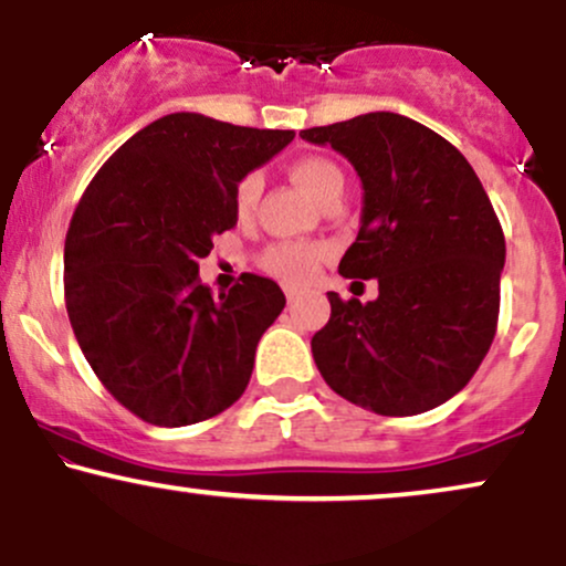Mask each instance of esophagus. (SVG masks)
I'll list each match as a JSON object with an SVG mask.
<instances>
[{"label": "esophagus", "mask_w": 566, "mask_h": 566, "mask_svg": "<svg viewBox=\"0 0 566 566\" xmlns=\"http://www.w3.org/2000/svg\"><path fill=\"white\" fill-rule=\"evenodd\" d=\"M284 295H287V301L292 303L297 297V290L295 287H284Z\"/></svg>", "instance_id": "esophagus-1"}]
</instances>
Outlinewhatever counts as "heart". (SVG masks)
<instances>
[{
	"label": "heart",
	"mask_w": 566,
	"mask_h": 566,
	"mask_svg": "<svg viewBox=\"0 0 566 566\" xmlns=\"http://www.w3.org/2000/svg\"><path fill=\"white\" fill-rule=\"evenodd\" d=\"M290 178L308 193L311 199L319 201V205H329L333 199H340L343 186V170L335 165L333 159L319 157V154H308V157H297L290 165ZM263 191V178L258 172H247L233 188V210L237 216L247 220L252 212L258 210V201H261ZM324 258L322 244L311 242H279L271 244L269 250L261 255V265L269 274H274L284 282L303 284L316 274Z\"/></svg>",
	"instance_id": "1"
}]
</instances>
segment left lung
<instances>
[{
  "instance_id": "8db88e82",
  "label": "left lung",
  "mask_w": 566,
  "mask_h": 566,
  "mask_svg": "<svg viewBox=\"0 0 566 566\" xmlns=\"http://www.w3.org/2000/svg\"><path fill=\"white\" fill-rule=\"evenodd\" d=\"M365 186L361 229L340 261L378 279V301H343L311 337L335 394L378 415H418L463 391L495 340L505 237L463 154L420 122L375 112L311 127Z\"/></svg>"
}]
</instances>
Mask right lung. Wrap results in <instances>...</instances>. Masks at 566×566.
Wrapping results in <instances>:
<instances>
[{"instance_id":"add662e5","label":"right lung","mask_w":566,"mask_h":566,"mask_svg":"<svg viewBox=\"0 0 566 566\" xmlns=\"http://www.w3.org/2000/svg\"><path fill=\"white\" fill-rule=\"evenodd\" d=\"M295 138L167 114L122 143L71 218L63 290L76 343L106 391L151 426L201 423L250 382L284 292L244 274L212 297V237L237 226L233 188Z\"/></svg>"}]
</instances>
